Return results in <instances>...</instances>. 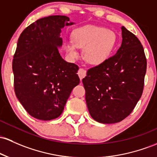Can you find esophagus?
Listing matches in <instances>:
<instances>
[{"mask_svg":"<svg viewBox=\"0 0 157 157\" xmlns=\"http://www.w3.org/2000/svg\"><path fill=\"white\" fill-rule=\"evenodd\" d=\"M77 74H78V76L79 77H80V80H82V79L84 78V77H86V70H84L83 68H80V69L78 70Z\"/></svg>","mask_w":157,"mask_h":157,"instance_id":"esophagus-1","label":"esophagus"}]
</instances>
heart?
Here are the masks:
<instances>
[{
  "instance_id": "1",
  "label": "heart",
  "mask_w": 157,
  "mask_h": 157,
  "mask_svg": "<svg viewBox=\"0 0 157 157\" xmlns=\"http://www.w3.org/2000/svg\"><path fill=\"white\" fill-rule=\"evenodd\" d=\"M73 42L65 43V50L70 57L79 56L78 48H84L86 61L99 65L107 61L118 44V37L114 31L106 27L86 26L74 31Z\"/></svg>"
}]
</instances>
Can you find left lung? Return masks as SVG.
Instances as JSON below:
<instances>
[{
    "label": "left lung",
    "instance_id": "obj_1",
    "mask_svg": "<svg viewBox=\"0 0 157 157\" xmlns=\"http://www.w3.org/2000/svg\"><path fill=\"white\" fill-rule=\"evenodd\" d=\"M122 42L114 56L88 70L82 79L89 114L102 124L119 122L140 99L147 60L138 38L121 27Z\"/></svg>",
    "mask_w": 157,
    "mask_h": 157
}]
</instances>
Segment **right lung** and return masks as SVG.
Wrapping results in <instances>:
<instances>
[{
  "label": "right lung",
  "mask_w": 157,
  "mask_h": 157,
  "mask_svg": "<svg viewBox=\"0 0 157 157\" xmlns=\"http://www.w3.org/2000/svg\"><path fill=\"white\" fill-rule=\"evenodd\" d=\"M65 15L40 18L24 30L13 56L17 98L33 118L50 121L63 113L72 89L80 83L77 65L59 53L65 26L74 25Z\"/></svg>",
  "instance_id": "obj_1"
}]
</instances>
